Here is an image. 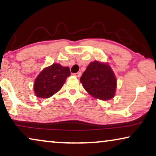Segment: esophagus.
<instances>
[{"label":"esophagus","mask_w":156,"mask_h":156,"mask_svg":"<svg viewBox=\"0 0 156 156\" xmlns=\"http://www.w3.org/2000/svg\"><path fill=\"white\" fill-rule=\"evenodd\" d=\"M73 76H75L76 77H77V78L80 77V76H81V72H80V71H79V72H78V73H73Z\"/></svg>","instance_id":"34e87169"}]
</instances>
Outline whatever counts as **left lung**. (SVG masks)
<instances>
[{"instance_id": "1", "label": "left lung", "mask_w": 156, "mask_h": 156, "mask_svg": "<svg viewBox=\"0 0 156 156\" xmlns=\"http://www.w3.org/2000/svg\"><path fill=\"white\" fill-rule=\"evenodd\" d=\"M80 81L85 90L97 99L109 100L115 95L117 78L108 63H90Z\"/></svg>"}]
</instances>
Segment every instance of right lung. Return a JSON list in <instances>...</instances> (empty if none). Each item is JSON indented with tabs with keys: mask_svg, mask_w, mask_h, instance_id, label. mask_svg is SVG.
Returning <instances> with one entry per match:
<instances>
[{
	"mask_svg": "<svg viewBox=\"0 0 156 156\" xmlns=\"http://www.w3.org/2000/svg\"><path fill=\"white\" fill-rule=\"evenodd\" d=\"M71 76L69 67L53 63L41 71L34 80V92L37 97L49 98L60 90L66 78Z\"/></svg>",
	"mask_w": 156,
	"mask_h": 156,
	"instance_id": "obj_1",
	"label": "right lung"
}]
</instances>
